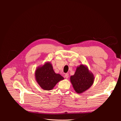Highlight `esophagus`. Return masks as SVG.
I'll use <instances>...</instances> for the list:
<instances>
[{
  "label": "esophagus",
  "instance_id": "1",
  "mask_svg": "<svg viewBox=\"0 0 121 121\" xmlns=\"http://www.w3.org/2000/svg\"><path fill=\"white\" fill-rule=\"evenodd\" d=\"M65 77L66 78H69V74L68 73H66L65 75Z\"/></svg>",
  "mask_w": 121,
  "mask_h": 121
}]
</instances>
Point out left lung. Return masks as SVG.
Returning <instances> with one entry per match:
<instances>
[{
	"mask_svg": "<svg viewBox=\"0 0 121 121\" xmlns=\"http://www.w3.org/2000/svg\"><path fill=\"white\" fill-rule=\"evenodd\" d=\"M94 75L83 64L78 66L73 75L70 77V81L74 91L78 94H81L89 89L94 83Z\"/></svg>",
	"mask_w": 121,
	"mask_h": 121,
	"instance_id": "1",
	"label": "left lung"
}]
</instances>
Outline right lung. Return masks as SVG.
Masks as SVG:
<instances>
[{"instance_id":"1","label":"right lung","mask_w":121,"mask_h":121,"mask_svg":"<svg viewBox=\"0 0 121 121\" xmlns=\"http://www.w3.org/2000/svg\"><path fill=\"white\" fill-rule=\"evenodd\" d=\"M36 81L44 90H51L57 83L64 79L59 73H56L50 62L44 63L43 65L38 67L35 72Z\"/></svg>"}]
</instances>
